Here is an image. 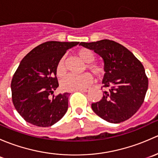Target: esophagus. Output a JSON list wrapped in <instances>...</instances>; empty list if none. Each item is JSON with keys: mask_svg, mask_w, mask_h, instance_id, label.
<instances>
[{"mask_svg": "<svg viewBox=\"0 0 158 158\" xmlns=\"http://www.w3.org/2000/svg\"><path fill=\"white\" fill-rule=\"evenodd\" d=\"M79 92H88V90L87 89H82V90H79Z\"/></svg>", "mask_w": 158, "mask_h": 158, "instance_id": "34e87169", "label": "esophagus"}]
</instances>
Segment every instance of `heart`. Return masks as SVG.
Segmentation results:
<instances>
[{
	"mask_svg": "<svg viewBox=\"0 0 158 158\" xmlns=\"http://www.w3.org/2000/svg\"><path fill=\"white\" fill-rule=\"evenodd\" d=\"M77 55L84 63H89L87 68L91 73L97 77L102 76L104 73V68L101 65L91 63L93 62L95 56L92 51L87 49H81L77 52ZM56 73L59 76H62L66 73L65 67V58L62 57L59 61L56 67ZM93 78L89 73L76 76V75H68L63 79L61 86L66 91H77L86 89L92 85Z\"/></svg>",
	"mask_w": 158,
	"mask_h": 158,
	"instance_id": "b5f03b06",
	"label": "heart"
}]
</instances>
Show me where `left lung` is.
I'll use <instances>...</instances> for the list:
<instances>
[{
    "mask_svg": "<svg viewBox=\"0 0 158 158\" xmlns=\"http://www.w3.org/2000/svg\"><path fill=\"white\" fill-rule=\"evenodd\" d=\"M79 45L98 54L104 63L102 83L109 88L99 102L92 104L94 112L110 123L130 118L144 102L148 79L141 62L124 46L109 40L81 42Z\"/></svg>",
    "mask_w": 158,
    "mask_h": 158,
    "instance_id": "8db88e82",
    "label": "left lung"
}]
</instances>
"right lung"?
<instances>
[{"label": "right lung", "mask_w": 158, "mask_h": 158, "mask_svg": "<svg viewBox=\"0 0 158 158\" xmlns=\"http://www.w3.org/2000/svg\"><path fill=\"white\" fill-rule=\"evenodd\" d=\"M78 44L48 41L32 49L21 60L11 81V92L14 107L27 122L49 127L66 113L69 92L49 96L59 86V61L66 50Z\"/></svg>", "instance_id": "1"}]
</instances>
